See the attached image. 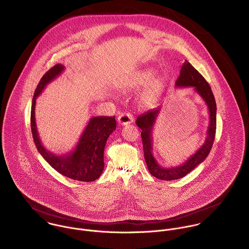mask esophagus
Masks as SVG:
<instances>
[{
  "mask_svg": "<svg viewBox=\"0 0 249 249\" xmlns=\"http://www.w3.org/2000/svg\"><path fill=\"white\" fill-rule=\"evenodd\" d=\"M132 122H133V116H132V114L129 113V112L120 114V116L118 117V123L121 125L130 124Z\"/></svg>",
  "mask_w": 249,
  "mask_h": 249,
  "instance_id": "obj_1",
  "label": "esophagus"
}]
</instances>
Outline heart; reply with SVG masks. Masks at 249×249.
I'll return each instance as SVG.
<instances>
[{"label":"heart","instance_id":"1","mask_svg":"<svg viewBox=\"0 0 249 249\" xmlns=\"http://www.w3.org/2000/svg\"><path fill=\"white\" fill-rule=\"evenodd\" d=\"M155 76V70L153 68H145L133 74L127 82V87L138 89L144 87L150 83ZM165 85V78L160 76L154 79L147 89L144 91L141 96V102L146 107H151L156 104L160 93Z\"/></svg>","mask_w":249,"mask_h":249}]
</instances>
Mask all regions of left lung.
Listing matches in <instances>:
<instances>
[{"instance_id": "obj_1", "label": "left lung", "mask_w": 249, "mask_h": 249, "mask_svg": "<svg viewBox=\"0 0 249 249\" xmlns=\"http://www.w3.org/2000/svg\"><path fill=\"white\" fill-rule=\"evenodd\" d=\"M175 86L177 88H194L204 100L208 107L209 113V124L206 131V138L203 145L192 155L187 159L183 163L174 167H162L160 165L156 159L153 156V139L152 130L154 128L155 122L157 120L160 107L149 110L146 113L140 115L137 118L136 124L142 129V140L143 145L144 160L147 164L150 174L157 179L164 181H172L181 179L192 171L198 164L202 163L208 156L216 134V115L217 107L213 92L208 83L204 77L192 67V65L185 61L182 65L180 76L176 81Z\"/></svg>"}]
</instances>
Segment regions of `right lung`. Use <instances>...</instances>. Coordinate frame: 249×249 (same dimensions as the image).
Masks as SVG:
<instances>
[{
  "label": "right lung",
  "mask_w": 249,
  "mask_h": 249,
  "mask_svg": "<svg viewBox=\"0 0 249 249\" xmlns=\"http://www.w3.org/2000/svg\"><path fill=\"white\" fill-rule=\"evenodd\" d=\"M65 67L58 64L50 68L42 77L34 93L31 107V131L34 142L43 158L59 173L72 180L92 181L97 180L103 173L104 150L109 135L116 129L114 117H92L85 128L76 147L69 153L56 155L48 151L42 144L35 121V105L37 97L45 87L60 76Z\"/></svg>",
  "instance_id": "add662e5"
}]
</instances>
